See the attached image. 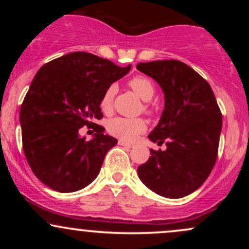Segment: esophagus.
<instances>
[{"label":"esophagus","mask_w":249,"mask_h":249,"mask_svg":"<svg viewBox=\"0 0 249 249\" xmlns=\"http://www.w3.org/2000/svg\"><path fill=\"white\" fill-rule=\"evenodd\" d=\"M118 145H121V146L128 147V148H132L133 147L132 144H128V142H125L124 141H118Z\"/></svg>","instance_id":"34e87169"}]
</instances>
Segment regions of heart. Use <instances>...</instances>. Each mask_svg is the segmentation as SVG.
Returning a JSON list of instances; mask_svg holds the SVG:
<instances>
[{
  "label": "heart",
  "instance_id": "heart-1",
  "mask_svg": "<svg viewBox=\"0 0 249 249\" xmlns=\"http://www.w3.org/2000/svg\"><path fill=\"white\" fill-rule=\"evenodd\" d=\"M128 87L133 90L139 98H142L144 102H150L154 95V85L150 79L144 76H137L133 77L130 82H128ZM116 88L111 85L105 91L104 95L102 97L101 101V108L104 112H110L112 108L113 96H115ZM146 111L150 112V107L146 105ZM107 130L108 132L113 136L118 137L123 141L131 142L134 141L139 134H142L146 130V123L142 119H128L123 118V117H116L112 118L107 123Z\"/></svg>",
  "mask_w": 249,
  "mask_h": 249
}]
</instances>
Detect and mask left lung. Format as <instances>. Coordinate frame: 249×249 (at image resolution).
<instances>
[{"mask_svg": "<svg viewBox=\"0 0 249 249\" xmlns=\"http://www.w3.org/2000/svg\"><path fill=\"white\" fill-rule=\"evenodd\" d=\"M137 69L160 85L165 105L148 139L166 150L154 151L138 167L145 186L170 199L186 196L208 178L218 157L222 116L210 84L185 63H139Z\"/></svg>", "mask_w": 249, "mask_h": 249, "instance_id": "left-lung-1", "label": "left lung"}]
</instances>
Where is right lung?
Segmentation results:
<instances>
[{"label":"right lung","instance_id":"1","mask_svg":"<svg viewBox=\"0 0 249 249\" xmlns=\"http://www.w3.org/2000/svg\"><path fill=\"white\" fill-rule=\"evenodd\" d=\"M89 53H71L37 71L19 111L28 164L44 185L61 193L87 187L97 178L117 139L93 124L103 117L101 101L107 88L130 71ZM83 126L97 132L81 137Z\"/></svg>","mask_w":249,"mask_h":249}]
</instances>
